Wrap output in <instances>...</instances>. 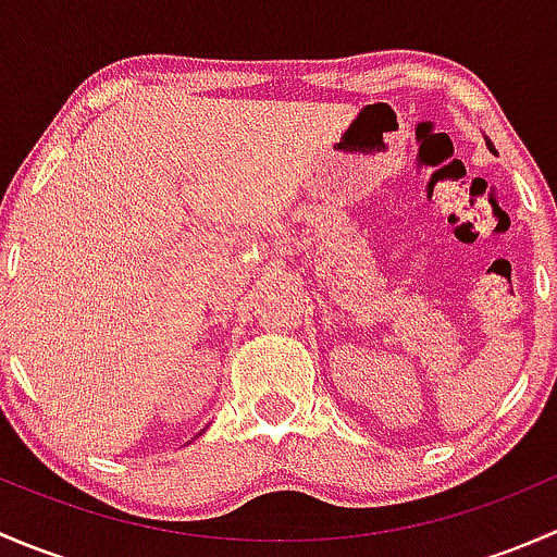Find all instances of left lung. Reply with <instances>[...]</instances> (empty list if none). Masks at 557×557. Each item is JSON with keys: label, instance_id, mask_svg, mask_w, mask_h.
<instances>
[{"label": "left lung", "instance_id": "left-lung-1", "mask_svg": "<svg viewBox=\"0 0 557 557\" xmlns=\"http://www.w3.org/2000/svg\"><path fill=\"white\" fill-rule=\"evenodd\" d=\"M485 145H487V150H491V153H496V148H493V143L487 137H485Z\"/></svg>", "mask_w": 557, "mask_h": 557}]
</instances>
